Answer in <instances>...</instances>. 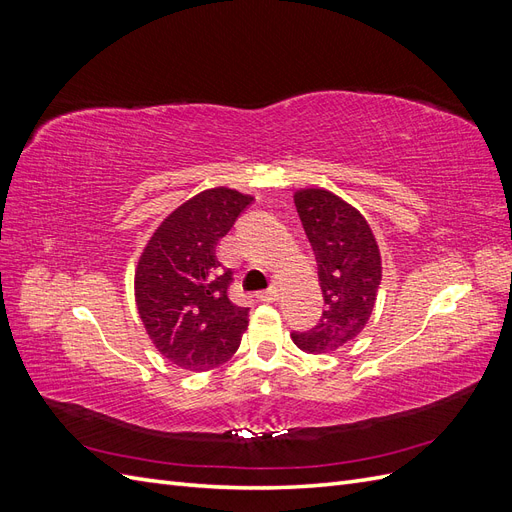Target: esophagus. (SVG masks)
Here are the masks:
<instances>
[{
    "label": "esophagus",
    "mask_w": 512,
    "mask_h": 512,
    "mask_svg": "<svg viewBox=\"0 0 512 512\" xmlns=\"http://www.w3.org/2000/svg\"><path fill=\"white\" fill-rule=\"evenodd\" d=\"M258 299H260V301H267V303L277 301V299H280V290H277V288L262 290V292H258Z\"/></svg>",
    "instance_id": "34e87169"
}]
</instances>
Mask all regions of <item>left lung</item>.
<instances>
[{
  "label": "left lung",
  "mask_w": 512,
  "mask_h": 512,
  "mask_svg": "<svg viewBox=\"0 0 512 512\" xmlns=\"http://www.w3.org/2000/svg\"><path fill=\"white\" fill-rule=\"evenodd\" d=\"M294 205L318 260L324 312L314 329L292 333V342L307 354H327L367 327L382 282V256L365 215L342 196L301 188Z\"/></svg>",
  "instance_id": "left-lung-1"
}]
</instances>
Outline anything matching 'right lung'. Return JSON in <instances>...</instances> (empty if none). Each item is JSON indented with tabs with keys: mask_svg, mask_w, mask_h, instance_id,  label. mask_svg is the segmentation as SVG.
I'll return each instance as SVG.
<instances>
[{
	"mask_svg": "<svg viewBox=\"0 0 512 512\" xmlns=\"http://www.w3.org/2000/svg\"><path fill=\"white\" fill-rule=\"evenodd\" d=\"M252 194L220 185L185 200L156 228L134 271V297L151 344L181 369L207 371L237 352L250 307L232 303V271L218 243Z\"/></svg>",
	"mask_w": 512,
	"mask_h": 512,
	"instance_id": "1",
	"label": "right lung"
}]
</instances>
